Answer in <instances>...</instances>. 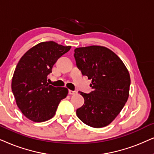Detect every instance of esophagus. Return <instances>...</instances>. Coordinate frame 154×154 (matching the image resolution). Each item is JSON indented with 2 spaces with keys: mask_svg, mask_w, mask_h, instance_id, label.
Returning <instances> with one entry per match:
<instances>
[{
  "mask_svg": "<svg viewBox=\"0 0 154 154\" xmlns=\"http://www.w3.org/2000/svg\"><path fill=\"white\" fill-rule=\"evenodd\" d=\"M69 94L70 95H73V94H77V92L76 91H72V90H69Z\"/></svg>",
  "mask_w": 154,
  "mask_h": 154,
  "instance_id": "obj_1",
  "label": "esophagus"
}]
</instances>
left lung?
<instances>
[{
  "mask_svg": "<svg viewBox=\"0 0 154 154\" xmlns=\"http://www.w3.org/2000/svg\"><path fill=\"white\" fill-rule=\"evenodd\" d=\"M74 56L82 75L91 79L93 89L89 94L79 91L85 103L77 109V115L91 127H104L117 116L128 100L129 71L114 52L103 46L76 48Z\"/></svg>",
  "mask_w": 154,
  "mask_h": 154,
  "instance_id": "left-lung-1",
  "label": "left lung"
}]
</instances>
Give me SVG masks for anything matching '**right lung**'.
<instances>
[{
	"instance_id": "obj_1",
	"label": "right lung",
	"mask_w": 154,
	"mask_h": 154,
	"mask_svg": "<svg viewBox=\"0 0 154 154\" xmlns=\"http://www.w3.org/2000/svg\"><path fill=\"white\" fill-rule=\"evenodd\" d=\"M70 48L53 41L42 42L19 60L11 88L17 106L32 122H45L53 117L60 101L67 96L66 87H54L47 80L54 63Z\"/></svg>"
}]
</instances>
